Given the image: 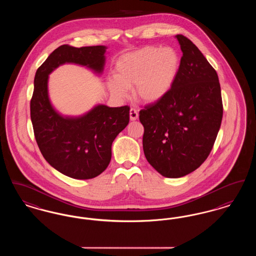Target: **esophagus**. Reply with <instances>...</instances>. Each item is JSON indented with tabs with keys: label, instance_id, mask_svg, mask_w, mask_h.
<instances>
[{
	"label": "esophagus",
	"instance_id": "esophagus-1",
	"mask_svg": "<svg viewBox=\"0 0 256 256\" xmlns=\"http://www.w3.org/2000/svg\"><path fill=\"white\" fill-rule=\"evenodd\" d=\"M138 112H137V110H135V108H130V120L132 121H135V120H137L138 119Z\"/></svg>",
	"mask_w": 256,
	"mask_h": 256
}]
</instances>
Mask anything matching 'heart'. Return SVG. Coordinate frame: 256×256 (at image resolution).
I'll use <instances>...</instances> for the list:
<instances>
[{
	"mask_svg": "<svg viewBox=\"0 0 256 256\" xmlns=\"http://www.w3.org/2000/svg\"><path fill=\"white\" fill-rule=\"evenodd\" d=\"M180 68V58L176 50L146 46L119 58L114 66V78L108 80V86L114 96L120 98L135 86V98L152 104L170 92Z\"/></svg>",
	"mask_w": 256,
	"mask_h": 256,
	"instance_id": "1",
	"label": "heart"
}]
</instances>
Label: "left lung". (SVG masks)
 Segmentation results:
<instances>
[{
    "label": "left lung",
    "mask_w": 256,
    "mask_h": 256,
    "mask_svg": "<svg viewBox=\"0 0 256 256\" xmlns=\"http://www.w3.org/2000/svg\"><path fill=\"white\" fill-rule=\"evenodd\" d=\"M182 56L170 92L139 112L148 162L166 178H182L208 158L222 119L219 78L195 44L176 36Z\"/></svg>",
    "instance_id": "8db88e82"
}]
</instances>
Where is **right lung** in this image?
<instances>
[{
  "instance_id": "add662e5",
  "label": "right lung",
  "mask_w": 256,
  "mask_h": 256,
  "mask_svg": "<svg viewBox=\"0 0 256 256\" xmlns=\"http://www.w3.org/2000/svg\"><path fill=\"white\" fill-rule=\"evenodd\" d=\"M106 46L74 48L62 45L37 69L30 100V119L39 150L52 167L76 180L96 178L111 160V146L130 122V108L98 104L80 117H63L50 102L48 78L64 63L102 73Z\"/></svg>"
}]
</instances>
